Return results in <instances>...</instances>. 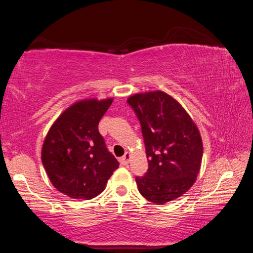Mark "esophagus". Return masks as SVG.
I'll return each instance as SVG.
<instances>
[{"label": "esophagus", "mask_w": 253, "mask_h": 253, "mask_svg": "<svg viewBox=\"0 0 253 253\" xmlns=\"http://www.w3.org/2000/svg\"><path fill=\"white\" fill-rule=\"evenodd\" d=\"M129 160H130V154L126 152L125 155L119 158V162H121L123 165H126V164H128V163H129Z\"/></svg>", "instance_id": "esophagus-1"}]
</instances>
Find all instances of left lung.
Masks as SVG:
<instances>
[{"label": "left lung", "instance_id": "8db88e82", "mask_svg": "<svg viewBox=\"0 0 253 253\" xmlns=\"http://www.w3.org/2000/svg\"><path fill=\"white\" fill-rule=\"evenodd\" d=\"M142 126L148 160L137 176L139 193L164 204L182 196L195 183L203 156L198 127L179 102L164 91L135 93L127 99Z\"/></svg>", "mask_w": 253, "mask_h": 253}]
</instances>
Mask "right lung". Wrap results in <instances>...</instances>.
<instances>
[{
  "mask_svg": "<svg viewBox=\"0 0 253 253\" xmlns=\"http://www.w3.org/2000/svg\"><path fill=\"white\" fill-rule=\"evenodd\" d=\"M113 98L84 99L57 118L45 136L41 160L52 185L71 199L100 194L119 163L108 152L98 124Z\"/></svg>",
  "mask_w": 253,
  "mask_h": 253,
  "instance_id": "obj_1",
  "label": "right lung"
}]
</instances>
